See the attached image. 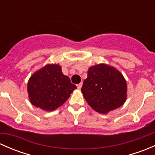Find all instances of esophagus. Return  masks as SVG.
<instances>
[{"label": "esophagus", "instance_id": "obj_1", "mask_svg": "<svg viewBox=\"0 0 155 155\" xmlns=\"http://www.w3.org/2000/svg\"><path fill=\"white\" fill-rule=\"evenodd\" d=\"M82 83H79V84H78V85H76V86H77L78 89H80L81 87H82Z\"/></svg>", "mask_w": 155, "mask_h": 155}]
</instances>
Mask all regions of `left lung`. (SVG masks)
Listing matches in <instances>:
<instances>
[{
    "mask_svg": "<svg viewBox=\"0 0 155 155\" xmlns=\"http://www.w3.org/2000/svg\"><path fill=\"white\" fill-rule=\"evenodd\" d=\"M127 89L125 79L117 69L100 64L88 69L82 92L94 110L107 114L125 103Z\"/></svg>",
    "mask_w": 155,
    "mask_h": 155,
    "instance_id": "8db88e82",
    "label": "left lung"
}]
</instances>
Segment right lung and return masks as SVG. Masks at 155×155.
<instances>
[{"mask_svg":"<svg viewBox=\"0 0 155 155\" xmlns=\"http://www.w3.org/2000/svg\"><path fill=\"white\" fill-rule=\"evenodd\" d=\"M76 88L58 64L46 65L35 72L28 82L31 104L48 112L63 105Z\"/></svg>","mask_w":155,"mask_h":155,"instance_id":"add662e5","label":"right lung"}]
</instances>
